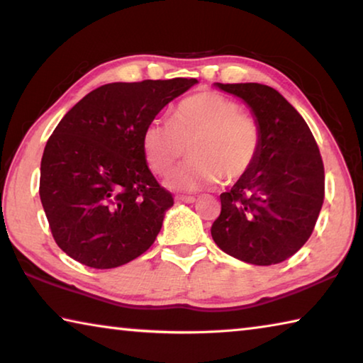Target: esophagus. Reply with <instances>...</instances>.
Here are the masks:
<instances>
[{
	"instance_id": "esophagus-1",
	"label": "esophagus",
	"mask_w": 363,
	"mask_h": 363,
	"mask_svg": "<svg viewBox=\"0 0 363 363\" xmlns=\"http://www.w3.org/2000/svg\"><path fill=\"white\" fill-rule=\"evenodd\" d=\"M195 200L194 195H176V201H179V203H194Z\"/></svg>"
}]
</instances>
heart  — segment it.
Listing matches in <instances>:
<instances>
[{
  "label": "heart",
  "instance_id": "1",
  "mask_svg": "<svg viewBox=\"0 0 363 363\" xmlns=\"http://www.w3.org/2000/svg\"><path fill=\"white\" fill-rule=\"evenodd\" d=\"M261 140L259 125L240 104L216 91H200L177 104L171 121H149L143 152L153 173L167 176L189 145L192 158L174 171L168 186L195 190L247 176L259 157Z\"/></svg>",
  "mask_w": 363,
  "mask_h": 363
}]
</instances>
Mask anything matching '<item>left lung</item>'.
I'll list each match as a JSON object with an SVG mask.
<instances>
[{
    "label": "left lung",
    "instance_id": "left-lung-1",
    "mask_svg": "<svg viewBox=\"0 0 363 363\" xmlns=\"http://www.w3.org/2000/svg\"><path fill=\"white\" fill-rule=\"evenodd\" d=\"M248 104L261 128L255 167L220 194L214 243L237 259L272 266L309 240L325 196V171L314 136L279 91L259 83H216Z\"/></svg>",
    "mask_w": 363,
    "mask_h": 363
}]
</instances>
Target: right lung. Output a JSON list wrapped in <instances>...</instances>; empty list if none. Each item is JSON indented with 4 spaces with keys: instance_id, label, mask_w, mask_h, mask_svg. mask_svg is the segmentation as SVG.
<instances>
[{
    "instance_id": "obj_1",
    "label": "right lung",
    "mask_w": 363,
    "mask_h": 363,
    "mask_svg": "<svg viewBox=\"0 0 363 363\" xmlns=\"http://www.w3.org/2000/svg\"><path fill=\"white\" fill-rule=\"evenodd\" d=\"M195 78L110 83L60 120L41 158L40 199L64 253L94 269L136 259L174 200L147 167L143 133Z\"/></svg>"
}]
</instances>
